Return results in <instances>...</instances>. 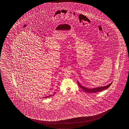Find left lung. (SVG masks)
<instances>
[{
    "mask_svg": "<svg viewBox=\"0 0 129 129\" xmlns=\"http://www.w3.org/2000/svg\"><path fill=\"white\" fill-rule=\"evenodd\" d=\"M78 84L79 85L80 88L82 89V90L85 91L86 92L88 93H96V92H98L100 91L104 90L105 89H107L111 85L112 82H111L109 84H108L106 86H102V87H96V88H88L85 87L84 86H83L82 85H81L78 81H77Z\"/></svg>",
    "mask_w": 129,
    "mask_h": 129,
    "instance_id": "1",
    "label": "left lung"
}]
</instances>
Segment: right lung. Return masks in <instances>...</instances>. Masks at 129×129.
Masks as SVG:
<instances>
[{
	"label": "right lung",
	"mask_w": 129,
	"mask_h": 129,
	"mask_svg": "<svg viewBox=\"0 0 129 129\" xmlns=\"http://www.w3.org/2000/svg\"><path fill=\"white\" fill-rule=\"evenodd\" d=\"M55 93H54L53 94H52V95H54V94ZM51 96H52V95H49V96H45V97H43V98H47V97H51Z\"/></svg>",
	"instance_id": "obj_1"
}]
</instances>
